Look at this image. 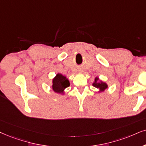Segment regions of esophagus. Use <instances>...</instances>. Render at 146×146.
Returning <instances> with one entry per match:
<instances>
[{"mask_svg": "<svg viewBox=\"0 0 146 146\" xmlns=\"http://www.w3.org/2000/svg\"><path fill=\"white\" fill-rule=\"evenodd\" d=\"M82 71H83V70L82 69H79V73H82Z\"/></svg>", "mask_w": 146, "mask_h": 146, "instance_id": "1", "label": "esophagus"}]
</instances>
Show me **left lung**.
I'll list each match as a JSON object with an SVG mask.
<instances>
[{"instance_id": "obj_1", "label": "left lung", "mask_w": 146, "mask_h": 146, "mask_svg": "<svg viewBox=\"0 0 146 146\" xmlns=\"http://www.w3.org/2000/svg\"><path fill=\"white\" fill-rule=\"evenodd\" d=\"M92 86L95 87L96 88L98 89V93H101L105 91V90L107 89L108 88V84L106 82H102V80H100L98 77H96L94 79V81L93 82Z\"/></svg>"}]
</instances>
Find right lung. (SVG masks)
<instances>
[{
    "label": "right lung",
    "instance_id": "right-lung-1",
    "mask_svg": "<svg viewBox=\"0 0 146 146\" xmlns=\"http://www.w3.org/2000/svg\"><path fill=\"white\" fill-rule=\"evenodd\" d=\"M52 88L53 91L60 95H64L65 94L64 90L70 86V82L67 77L60 73L55 75L52 79Z\"/></svg>",
    "mask_w": 146,
    "mask_h": 146
}]
</instances>
